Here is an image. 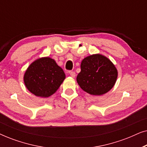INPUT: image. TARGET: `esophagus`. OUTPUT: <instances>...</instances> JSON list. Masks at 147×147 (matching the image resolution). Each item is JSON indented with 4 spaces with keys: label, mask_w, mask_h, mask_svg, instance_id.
<instances>
[{
    "label": "esophagus",
    "mask_w": 147,
    "mask_h": 147,
    "mask_svg": "<svg viewBox=\"0 0 147 147\" xmlns=\"http://www.w3.org/2000/svg\"><path fill=\"white\" fill-rule=\"evenodd\" d=\"M69 75L71 76V77H72V78L76 77V73L74 71H69Z\"/></svg>",
    "instance_id": "1"
}]
</instances>
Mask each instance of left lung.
Returning <instances> with one entry per match:
<instances>
[{
  "instance_id": "1",
  "label": "left lung",
  "mask_w": 147,
  "mask_h": 147,
  "mask_svg": "<svg viewBox=\"0 0 147 147\" xmlns=\"http://www.w3.org/2000/svg\"><path fill=\"white\" fill-rule=\"evenodd\" d=\"M81 71L77 76L80 88L87 93L100 96L113 88L118 77V71L112 62L101 54H94L84 58Z\"/></svg>"
}]
</instances>
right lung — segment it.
Listing matches in <instances>:
<instances>
[{"label":"right lung","mask_w":147,"mask_h":147,"mask_svg":"<svg viewBox=\"0 0 147 147\" xmlns=\"http://www.w3.org/2000/svg\"><path fill=\"white\" fill-rule=\"evenodd\" d=\"M65 78L63 70L49 57L34 61L26 70L24 83L28 90L38 97L53 95Z\"/></svg>","instance_id":"add662e5"}]
</instances>
